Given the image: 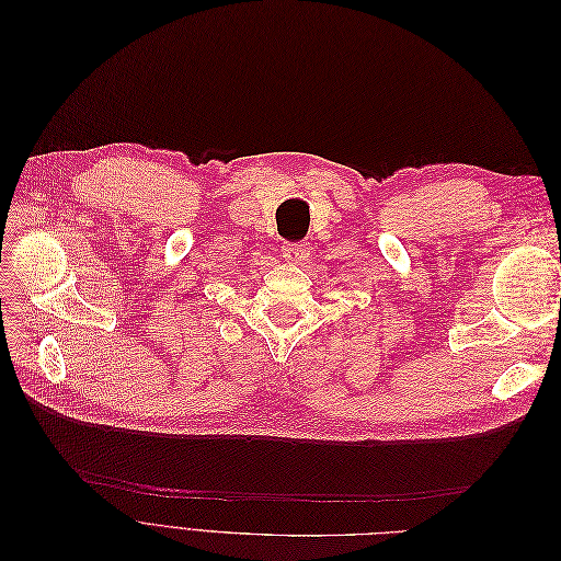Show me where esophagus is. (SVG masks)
I'll list each match as a JSON object with an SVG mask.
<instances>
[{
    "label": "esophagus",
    "mask_w": 561,
    "mask_h": 561,
    "mask_svg": "<svg viewBox=\"0 0 561 561\" xmlns=\"http://www.w3.org/2000/svg\"><path fill=\"white\" fill-rule=\"evenodd\" d=\"M280 252H283L285 262H290V264H301L304 260L309 257V248L301 245V243H283Z\"/></svg>",
    "instance_id": "1"
}]
</instances>
